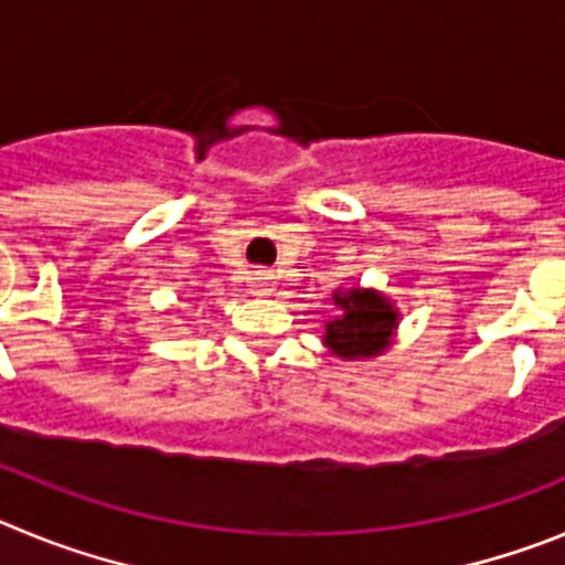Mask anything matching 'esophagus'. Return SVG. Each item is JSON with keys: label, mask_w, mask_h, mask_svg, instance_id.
<instances>
[{"label": "esophagus", "mask_w": 565, "mask_h": 565, "mask_svg": "<svg viewBox=\"0 0 565 565\" xmlns=\"http://www.w3.org/2000/svg\"><path fill=\"white\" fill-rule=\"evenodd\" d=\"M273 276L270 273H256L253 276V287H256V295H270L273 292Z\"/></svg>", "instance_id": "esophagus-1"}]
</instances>
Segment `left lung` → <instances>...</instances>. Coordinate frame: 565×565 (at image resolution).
Returning a JSON list of instances; mask_svg holds the SVG:
<instances>
[{
  "instance_id": "left-lung-1",
  "label": "left lung",
  "mask_w": 565,
  "mask_h": 565,
  "mask_svg": "<svg viewBox=\"0 0 565 565\" xmlns=\"http://www.w3.org/2000/svg\"><path fill=\"white\" fill-rule=\"evenodd\" d=\"M332 307L334 315L323 320V345L334 358L369 360L391 349L399 309L380 289H334Z\"/></svg>"
}]
</instances>
